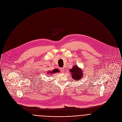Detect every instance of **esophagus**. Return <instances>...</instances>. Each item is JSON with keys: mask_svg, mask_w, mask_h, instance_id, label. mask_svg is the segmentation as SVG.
Wrapping results in <instances>:
<instances>
[{"mask_svg": "<svg viewBox=\"0 0 122 122\" xmlns=\"http://www.w3.org/2000/svg\"><path fill=\"white\" fill-rule=\"evenodd\" d=\"M64 71V68H63V67H62V68H61V72H63Z\"/></svg>", "mask_w": 122, "mask_h": 122, "instance_id": "1", "label": "esophagus"}]
</instances>
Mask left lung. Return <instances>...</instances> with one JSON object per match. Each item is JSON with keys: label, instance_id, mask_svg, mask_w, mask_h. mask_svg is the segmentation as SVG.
<instances>
[{"label": "left lung", "instance_id": "8db88e82", "mask_svg": "<svg viewBox=\"0 0 122 122\" xmlns=\"http://www.w3.org/2000/svg\"><path fill=\"white\" fill-rule=\"evenodd\" d=\"M69 71L71 72L72 78L75 80L78 81L80 79L82 78L83 76V71L77 66H73L72 68Z\"/></svg>", "mask_w": 122, "mask_h": 122}]
</instances>
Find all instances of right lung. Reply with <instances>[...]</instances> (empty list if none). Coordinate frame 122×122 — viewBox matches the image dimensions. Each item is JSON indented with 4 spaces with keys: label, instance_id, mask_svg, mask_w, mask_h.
I'll use <instances>...</instances> for the list:
<instances>
[{
    "label": "right lung",
    "instance_id": "right-lung-1",
    "mask_svg": "<svg viewBox=\"0 0 122 122\" xmlns=\"http://www.w3.org/2000/svg\"><path fill=\"white\" fill-rule=\"evenodd\" d=\"M58 71H59V70H58L57 69H55L53 70L52 71H50L49 73H51V74H52V73H55L57 72H58Z\"/></svg>",
    "mask_w": 122,
    "mask_h": 122
}]
</instances>
